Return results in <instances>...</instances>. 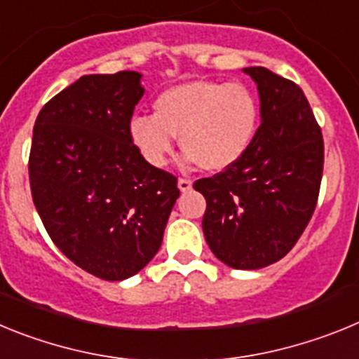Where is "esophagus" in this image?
<instances>
[{
  "mask_svg": "<svg viewBox=\"0 0 359 359\" xmlns=\"http://www.w3.org/2000/svg\"><path fill=\"white\" fill-rule=\"evenodd\" d=\"M177 189L182 190V192H189L192 189V180H189V177H180L177 180Z\"/></svg>",
  "mask_w": 359,
  "mask_h": 359,
  "instance_id": "34e87169",
  "label": "esophagus"
}]
</instances>
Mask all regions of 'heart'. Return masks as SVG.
I'll return each instance as SVG.
<instances>
[{
	"label": "heart",
	"mask_w": 359,
	"mask_h": 359,
	"mask_svg": "<svg viewBox=\"0 0 359 359\" xmlns=\"http://www.w3.org/2000/svg\"><path fill=\"white\" fill-rule=\"evenodd\" d=\"M154 115L129 120V138L152 167H163L180 136L187 160L219 172L241 160L259 129L261 107L243 82L189 81L161 91Z\"/></svg>",
	"instance_id": "b5f03b06"
}]
</instances>
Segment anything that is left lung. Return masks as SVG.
Instances as JSON below:
<instances>
[{
  "label": "left lung",
  "mask_w": 359,
  "mask_h": 359,
  "mask_svg": "<svg viewBox=\"0 0 359 359\" xmlns=\"http://www.w3.org/2000/svg\"><path fill=\"white\" fill-rule=\"evenodd\" d=\"M261 98V126L237 163L203 177V233L219 261L259 269L287 255L318 201L323 138L306 95L262 66L244 68Z\"/></svg>",
  "instance_id": "1"
}]
</instances>
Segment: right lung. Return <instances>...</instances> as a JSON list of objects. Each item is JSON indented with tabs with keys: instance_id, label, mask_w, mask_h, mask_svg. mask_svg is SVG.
<instances>
[{
	"instance_id": "add662e5",
	"label": "right lung",
	"mask_w": 359,
	"mask_h": 359,
	"mask_svg": "<svg viewBox=\"0 0 359 359\" xmlns=\"http://www.w3.org/2000/svg\"><path fill=\"white\" fill-rule=\"evenodd\" d=\"M140 79L84 75L44 104L32 136L37 214L57 248L102 280L149 264L180 196L176 176L149 165L129 138Z\"/></svg>"
}]
</instances>
